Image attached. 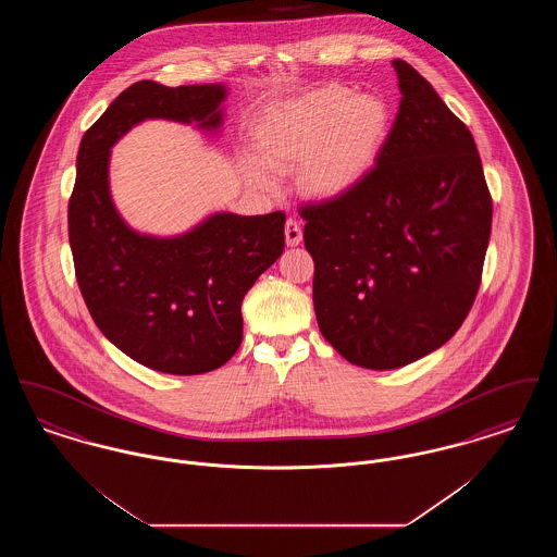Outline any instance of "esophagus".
<instances>
[{
  "instance_id": "obj_1",
  "label": "esophagus",
  "mask_w": 557,
  "mask_h": 557,
  "mask_svg": "<svg viewBox=\"0 0 557 557\" xmlns=\"http://www.w3.org/2000/svg\"><path fill=\"white\" fill-rule=\"evenodd\" d=\"M284 234H286V244L288 246H298L302 242V230H300V223L296 219H288L286 221V227H284Z\"/></svg>"
}]
</instances>
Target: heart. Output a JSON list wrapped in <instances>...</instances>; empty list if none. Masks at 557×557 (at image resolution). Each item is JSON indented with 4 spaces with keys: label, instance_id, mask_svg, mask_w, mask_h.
<instances>
[{
    "label": "heart",
    "instance_id": "1",
    "mask_svg": "<svg viewBox=\"0 0 557 557\" xmlns=\"http://www.w3.org/2000/svg\"><path fill=\"white\" fill-rule=\"evenodd\" d=\"M391 125L386 102L345 85H325L267 108L252 129L255 159L246 177L267 187L271 173L298 169V186L315 198H338L357 186L377 159Z\"/></svg>",
    "mask_w": 557,
    "mask_h": 557
}]
</instances>
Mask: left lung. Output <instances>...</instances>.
Segmentation results:
<instances>
[{
    "instance_id": "1",
    "label": "left lung",
    "mask_w": 557,
    "mask_h": 557,
    "mask_svg": "<svg viewBox=\"0 0 557 557\" xmlns=\"http://www.w3.org/2000/svg\"><path fill=\"white\" fill-rule=\"evenodd\" d=\"M393 66L403 98L375 166L345 196L298 211L319 330L368 370L413 363L461 327L493 221L472 133L411 64Z\"/></svg>"
}]
</instances>
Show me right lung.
Listing matches in <instances>:
<instances>
[{
	"instance_id": "1",
	"label": "right lung",
	"mask_w": 557,
	"mask_h": 557,
	"mask_svg": "<svg viewBox=\"0 0 557 557\" xmlns=\"http://www.w3.org/2000/svg\"><path fill=\"white\" fill-rule=\"evenodd\" d=\"M223 85L137 81L85 132L69 200V239L83 300L100 332L150 370L196 375L227 363L242 343V300L284 252L282 211L212 214L177 238L127 227L108 189L114 141L144 119L221 125Z\"/></svg>"
}]
</instances>
